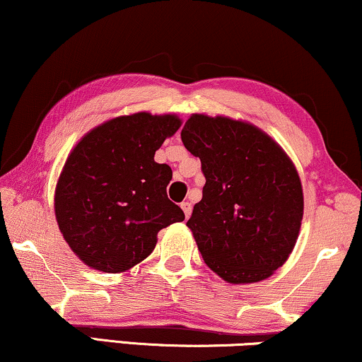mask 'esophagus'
I'll return each mask as SVG.
<instances>
[{
  "mask_svg": "<svg viewBox=\"0 0 362 362\" xmlns=\"http://www.w3.org/2000/svg\"><path fill=\"white\" fill-rule=\"evenodd\" d=\"M180 207H182V210H184L185 217L189 218V217H190V214H192V204H190V202H182V204H180Z\"/></svg>",
  "mask_w": 362,
  "mask_h": 362,
  "instance_id": "esophagus-1",
  "label": "esophagus"
}]
</instances>
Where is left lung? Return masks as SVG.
Segmentation results:
<instances>
[{
	"instance_id": "left-lung-1",
	"label": "left lung",
	"mask_w": 362,
	"mask_h": 362,
	"mask_svg": "<svg viewBox=\"0 0 362 362\" xmlns=\"http://www.w3.org/2000/svg\"><path fill=\"white\" fill-rule=\"evenodd\" d=\"M180 136L205 177L187 222L205 264L230 284L271 277L291 255L303 222L292 160L260 128L228 117L194 113Z\"/></svg>"
}]
</instances>
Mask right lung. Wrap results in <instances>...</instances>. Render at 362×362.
<instances>
[{"label":"right lung","instance_id":"right-lung-1","mask_svg":"<svg viewBox=\"0 0 362 362\" xmlns=\"http://www.w3.org/2000/svg\"><path fill=\"white\" fill-rule=\"evenodd\" d=\"M180 125L177 115L117 117L90 130L68 155L54 215L63 239L88 267L128 271L152 254L162 228L185 218L167 197L172 168L153 160Z\"/></svg>","mask_w":362,"mask_h":362}]
</instances>
